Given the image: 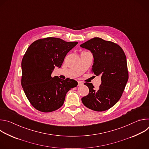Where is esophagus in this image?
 I'll return each instance as SVG.
<instances>
[{
  "instance_id": "obj_1",
  "label": "esophagus",
  "mask_w": 149,
  "mask_h": 149,
  "mask_svg": "<svg viewBox=\"0 0 149 149\" xmlns=\"http://www.w3.org/2000/svg\"><path fill=\"white\" fill-rule=\"evenodd\" d=\"M78 86H82V85H83V82H82V81H78Z\"/></svg>"
}]
</instances>
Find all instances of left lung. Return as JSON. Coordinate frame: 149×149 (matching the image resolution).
I'll return each instance as SVG.
<instances>
[{"label":"left lung","instance_id":"left-lung-1","mask_svg":"<svg viewBox=\"0 0 149 149\" xmlns=\"http://www.w3.org/2000/svg\"><path fill=\"white\" fill-rule=\"evenodd\" d=\"M91 51L94 58L92 72L101 76L97 90L86 82L89 94L82 98L83 104L96 111L107 110L120 99L129 79L127 59L122 48L113 42L94 38L80 45Z\"/></svg>","mask_w":149,"mask_h":149}]
</instances>
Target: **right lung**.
I'll list each match as a JSON object with an SVG mask.
<instances>
[{
	"mask_svg": "<svg viewBox=\"0 0 149 149\" xmlns=\"http://www.w3.org/2000/svg\"><path fill=\"white\" fill-rule=\"evenodd\" d=\"M77 44L49 37L33 42L28 48L21 63V84L36 110L44 113L58 110L64 102L67 92L77 86L74 79L51 77L55 67H61L68 52Z\"/></svg>",
	"mask_w": 149,
	"mask_h": 149,
	"instance_id": "1",
	"label": "right lung"
}]
</instances>
